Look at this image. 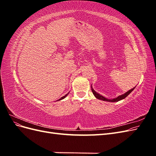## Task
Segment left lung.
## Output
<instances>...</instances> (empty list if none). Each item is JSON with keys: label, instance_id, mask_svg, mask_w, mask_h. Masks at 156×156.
<instances>
[{"label": "left lung", "instance_id": "8db88e82", "mask_svg": "<svg viewBox=\"0 0 156 156\" xmlns=\"http://www.w3.org/2000/svg\"><path fill=\"white\" fill-rule=\"evenodd\" d=\"M91 88H92V93L94 94V96H95L97 99H98V100H103V101H111V102H116V101H120V100H123V99H124L125 98H126L132 91L135 88L129 90L128 92H127L126 93H125L124 94H123V95H121V96H118L117 98H115V99H112V100H108V99L105 98V97H103V96H101L100 94H98L96 92L94 91V90L92 88V87H91Z\"/></svg>", "mask_w": 156, "mask_h": 156}]
</instances>
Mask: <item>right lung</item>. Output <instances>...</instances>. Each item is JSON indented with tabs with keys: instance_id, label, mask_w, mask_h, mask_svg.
I'll return each mask as SVG.
<instances>
[{
	"instance_id": "add662e5",
	"label": "right lung",
	"mask_w": 156,
	"mask_h": 156,
	"mask_svg": "<svg viewBox=\"0 0 156 156\" xmlns=\"http://www.w3.org/2000/svg\"><path fill=\"white\" fill-rule=\"evenodd\" d=\"M67 95H68V94H66V95H65L64 96L62 97V98H61L60 99H59V100H63V99H64V98H65L66 97V96H67Z\"/></svg>"
}]
</instances>
